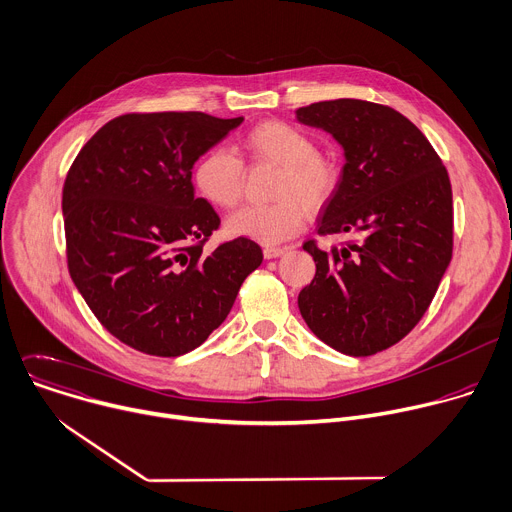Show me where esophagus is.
Returning <instances> with one entry per match:
<instances>
[{
  "mask_svg": "<svg viewBox=\"0 0 512 512\" xmlns=\"http://www.w3.org/2000/svg\"><path fill=\"white\" fill-rule=\"evenodd\" d=\"M284 252H286V248H272V246H266V248H264V258H266V260H272V258L282 256Z\"/></svg>",
  "mask_w": 512,
  "mask_h": 512,
  "instance_id": "34e87169",
  "label": "esophagus"
}]
</instances>
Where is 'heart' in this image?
Returning a JSON list of instances; mask_svg holds the SVG:
<instances>
[{
	"mask_svg": "<svg viewBox=\"0 0 512 512\" xmlns=\"http://www.w3.org/2000/svg\"><path fill=\"white\" fill-rule=\"evenodd\" d=\"M244 151L256 159L280 167L274 197L266 206H244L226 222V230L238 238L262 244H278L294 236L306 218V208L317 210L331 199L339 183L333 159L317 153L315 141L286 121H264L250 129L242 141ZM195 189L218 208H234L244 185V165L226 147L203 153L191 171Z\"/></svg>",
	"mask_w": 512,
	"mask_h": 512,
	"instance_id": "obj_1",
	"label": "heart"
}]
</instances>
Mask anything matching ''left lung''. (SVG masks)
Here are the masks:
<instances>
[{
    "label": "left lung",
    "instance_id": "1",
    "mask_svg": "<svg viewBox=\"0 0 512 512\" xmlns=\"http://www.w3.org/2000/svg\"><path fill=\"white\" fill-rule=\"evenodd\" d=\"M294 115L345 155L319 234L359 236L329 252L302 246L317 272L298 294L300 315L335 351L375 355L420 323L452 260L448 171L424 133L389 107L337 98Z\"/></svg>",
    "mask_w": 512,
    "mask_h": 512
}]
</instances>
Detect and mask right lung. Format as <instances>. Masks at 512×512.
<instances>
[{
	"mask_svg": "<svg viewBox=\"0 0 512 512\" xmlns=\"http://www.w3.org/2000/svg\"><path fill=\"white\" fill-rule=\"evenodd\" d=\"M244 117L123 115L76 155L62 189L70 276L125 345L179 357L218 329L262 264L248 238L203 250L220 218L195 197L191 169Z\"/></svg>",
	"mask_w": 512,
	"mask_h": 512,
	"instance_id": "add662e5",
	"label": "right lung"
}]
</instances>
